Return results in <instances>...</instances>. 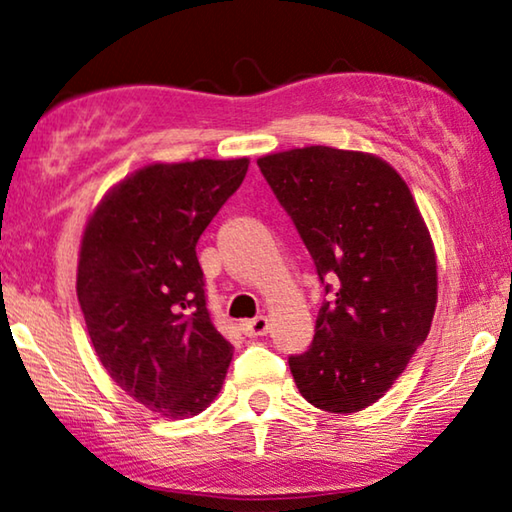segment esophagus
<instances>
[{
    "mask_svg": "<svg viewBox=\"0 0 512 512\" xmlns=\"http://www.w3.org/2000/svg\"><path fill=\"white\" fill-rule=\"evenodd\" d=\"M268 327H271V323H268L266 316H257L253 320H246L244 323V334L250 336V339H257V336H266L268 334Z\"/></svg>",
    "mask_w": 512,
    "mask_h": 512,
    "instance_id": "esophagus-1",
    "label": "esophagus"
}]
</instances>
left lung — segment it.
I'll return each mask as SVG.
<instances>
[{
  "mask_svg": "<svg viewBox=\"0 0 512 512\" xmlns=\"http://www.w3.org/2000/svg\"><path fill=\"white\" fill-rule=\"evenodd\" d=\"M257 164L320 282L336 280L318 311L314 343L289 359L298 391L329 413L366 409L429 334L438 271L427 223L400 173L372 153L305 146Z\"/></svg>",
  "mask_w": 512,
  "mask_h": 512,
  "instance_id": "1",
  "label": "left lung"
}]
</instances>
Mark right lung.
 I'll return each mask as SVG.
<instances>
[{"mask_svg":"<svg viewBox=\"0 0 512 512\" xmlns=\"http://www.w3.org/2000/svg\"><path fill=\"white\" fill-rule=\"evenodd\" d=\"M248 164H146L85 223L76 296L94 352L121 391L164 418L205 411L232 361L205 305L196 244Z\"/></svg>","mask_w":512,"mask_h":512,"instance_id":"add662e5","label":"right lung"}]
</instances>
